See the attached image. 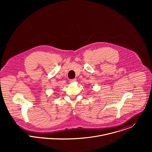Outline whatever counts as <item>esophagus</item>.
I'll return each mask as SVG.
<instances>
[{"label":"esophagus","mask_w":152,"mask_h":152,"mask_svg":"<svg viewBox=\"0 0 152 152\" xmlns=\"http://www.w3.org/2000/svg\"><path fill=\"white\" fill-rule=\"evenodd\" d=\"M76 81H77V80H76V79L71 80L69 81V83H75V82H76Z\"/></svg>","instance_id":"34e87169"}]
</instances>
